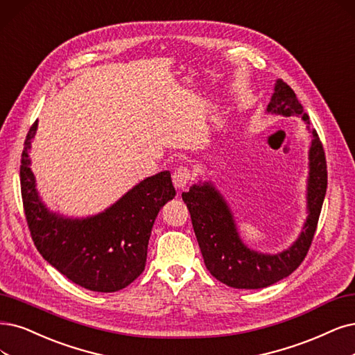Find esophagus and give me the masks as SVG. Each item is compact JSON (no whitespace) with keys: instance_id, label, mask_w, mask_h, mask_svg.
Returning a JSON list of instances; mask_svg holds the SVG:
<instances>
[{"instance_id":"esophagus-1","label":"esophagus","mask_w":355,"mask_h":355,"mask_svg":"<svg viewBox=\"0 0 355 355\" xmlns=\"http://www.w3.org/2000/svg\"><path fill=\"white\" fill-rule=\"evenodd\" d=\"M191 178H193V174L187 166H178L173 174V182H174V186L177 189L187 187L189 182L191 181Z\"/></svg>"}]
</instances>
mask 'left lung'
I'll return each mask as SVG.
<instances>
[{
    "label": "left lung",
    "instance_id": "obj_1",
    "mask_svg": "<svg viewBox=\"0 0 355 355\" xmlns=\"http://www.w3.org/2000/svg\"><path fill=\"white\" fill-rule=\"evenodd\" d=\"M268 112L285 116L297 115L310 124L309 115L297 99L295 92L282 78L275 85V94ZM310 177L307 187L309 218L298 240L279 254H259L247 248L235 230V224L224 198L209 182L193 186L182 193L191 224L207 270L222 284L241 290H257L278 282L301 265L309 253L322 211L327 187V166L323 144L316 130L311 131Z\"/></svg>",
    "mask_w": 355,
    "mask_h": 355
}]
</instances>
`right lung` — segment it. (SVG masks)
<instances>
[{
	"instance_id": "1",
	"label": "right lung",
	"mask_w": 355,
	"mask_h": 355,
	"mask_svg": "<svg viewBox=\"0 0 355 355\" xmlns=\"http://www.w3.org/2000/svg\"><path fill=\"white\" fill-rule=\"evenodd\" d=\"M37 121L24 140L20 189L26 222L37 252L64 277L86 290L114 293L144 269L148 244L159 209L174 199L168 171L143 180L107 211L87 219L49 214L39 200L28 149Z\"/></svg>"
}]
</instances>
